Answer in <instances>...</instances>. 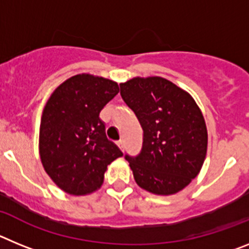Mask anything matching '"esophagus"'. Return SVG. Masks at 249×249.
I'll list each match as a JSON object with an SVG mask.
<instances>
[{
  "mask_svg": "<svg viewBox=\"0 0 249 249\" xmlns=\"http://www.w3.org/2000/svg\"><path fill=\"white\" fill-rule=\"evenodd\" d=\"M117 146L120 147L121 151H123V149H124V142H123V140L118 141V142H117Z\"/></svg>",
  "mask_w": 249,
  "mask_h": 249,
  "instance_id": "1",
  "label": "esophagus"
}]
</instances>
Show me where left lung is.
Masks as SVG:
<instances>
[{
    "instance_id": "8db88e82",
    "label": "left lung",
    "mask_w": 249,
    "mask_h": 249,
    "mask_svg": "<svg viewBox=\"0 0 249 249\" xmlns=\"http://www.w3.org/2000/svg\"><path fill=\"white\" fill-rule=\"evenodd\" d=\"M120 87L143 129L140 155L124 156L136 183L155 195L179 192L206 158L208 135L201 109L188 92L162 77H135Z\"/></svg>"
}]
</instances>
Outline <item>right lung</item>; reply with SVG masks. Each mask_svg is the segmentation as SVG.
<instances>
[{
	"label": "right lung",
	"mask_w": 249,
	"mask_h": 249,
	"mask_svg": "<svg viewBox=\"0 0 249 249\" xmlns=\"http://www.w3.org/2000/svg\"><path fill=\"white\" fill-rule=\"evenodd\" d=\"M118 92L113 81L82 73L66 80L48 98L39 127V157L65 192L83 196L98 190L107 166L123 156L100 118Z\"/></svg>",
	"instance_id": "add662e5"
}]
</instances>
